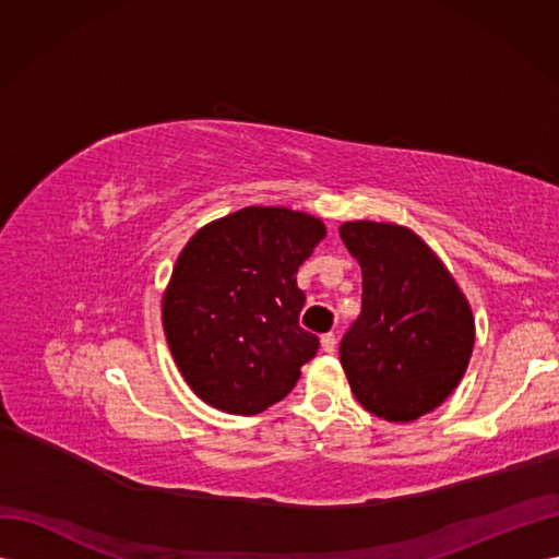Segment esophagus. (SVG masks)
<instances>
[{
  "label": "esophagus",
  "mask_w": 559,
  "mask_h": 559,
  "mask_svg": "<svg viewBox=\"0 0 559 559\" xmlns=\"http://www.w3.org/2000/svg\"><path fill=\"white\" fill-rule=\"evenodd\" d=\"M321 349H324L326 354H333V352H335V335H333V333H324V335H321Z\"/></svg>",
  "instance_id": "esophagus-1"
}]
</instances>
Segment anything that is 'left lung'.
<instances>
[{"label": "left lung", "mask_w": 559, "mask_h": 559, "mask_svg": "<svg viewBox=\"0 0 559 559\" xmlns=\"http://www.w3.org/2000/svg\"><path fill=\"white\" fill-rule=\"evenodd\" d=\"M341 238L361 265V314L343 335L352 394L386 421L436 411L466 373L476 321L445 263L411 228L345 222Z\"/></svg>", "instance_id": "8db88e82"}]
</instances>
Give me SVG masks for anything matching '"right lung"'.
Returning <instances> with one entry per match:
<instances>
[{
    "instance_id": "1",
    "label": "right lung",
    "mask_w": 559,
    "mask_h": 559,
    "mask_svg": "<svg viewBox=\"0 0 559 559\" xmlns=\"http://www.w3.org/2000/svg\"><path fill=\"white\" fill-rule=\"evenodd\" d=\"M326 238L321 218L242 207L186 242L163 294V329L193 394L216 411L257 415L300 378L319 337L302 331L296 273Z\"/></svg>"
}]
</instances>
